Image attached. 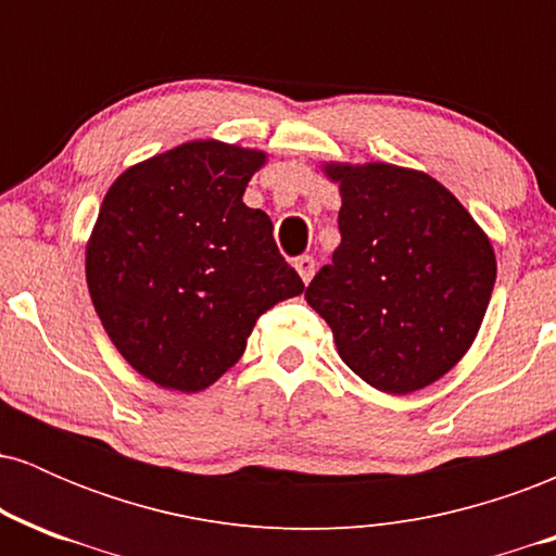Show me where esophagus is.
Listing matches in <instances>:
<instances>
[{"mask_svg": "<svg viewBox=\"0 0 556 556\" xmlns=\"http://www.w3.org/2000/svg\"><path fill=\"white\" fill-rule=\"evenodd\" d=\"M295 269L300 274V279L308 285L311 279H314V274H316V261L311 256H300V258H295Z\"/></svg>", "mask_w": 556, "mask_h": 556, "instance_id": "obj_1", "label": "esophagus"}]
</instances>
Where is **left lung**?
<instances>
[{
	"label": "left lung",
	"mask_w": 556,
	"mask_h": 556,
	"mask_svg": "<svg viewBox=\"0 0 556 556\" xmlns=\"http://www.w3.org/2000/svg\"><path fill=\"white\" fill-rule=\"evenodd\" d=\"M340 182L331 264L305 300L340 358L389 394L433 384L463 358L496 279L491 242L444 185L392 164H329Z\"/></svg>",
	"instance_id": "obj_1"
}]
</instances>
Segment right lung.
Returning <instances> with one entry per match:
<instances>
[{"label": "right lung", "instance_id": "right-lung-1", "mask_svg": "<svg viewBox=\"0 0 556 556\" xmlns=\"http://www.w3.org/2000/svg\"><path fill=\"white\" fill-rule=\"evenodd\" d=\"M261 151L193 140L114 180L86 251L93 308L123 358L198 392L240 361L258 316L305 290L271 219L242 203Z\"/></svg>", "mask_w": 556, "mask_h": 556}]
</instances>
